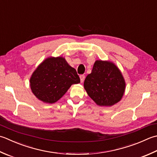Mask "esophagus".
Instances as JSON below:
<instances>
[{"label":"esophagus","instance_id":"34e87169","mask_svg":"<svg viewBox=\"0 0 157 157\" xmlns=\"http://www.w3.org/2000/svg\"><path fill=\"white\" fill-rule=\"evenodd\" d=\"M79 78H80V82L82 83L84 81V78H85V76L84 75H81L79 76Z\"/></svg>","mask_w":157,"mask_h":157}]
</instances>
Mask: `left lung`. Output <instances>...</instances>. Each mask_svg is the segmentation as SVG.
Returning a JSON list of instances; mask_svg holds the SVG:
<instances>
[{
  "label": "left lung",
  "mask_w": 157,
  "mask_h": 157,
  "mask_svg": "<svg viewBox=\"0 0 157 157\" xmlns=\"http://www.w3.org/2000/svg\"><path fill=\"white\" fill-rule=\"evenodd\" d=\"M84 87L97 105L110 107L122 99L126 83L121 70L114 63L97 60L91 73L85 79Z\"/></svg>",
  "instance_id": "1"
}]
</instances>
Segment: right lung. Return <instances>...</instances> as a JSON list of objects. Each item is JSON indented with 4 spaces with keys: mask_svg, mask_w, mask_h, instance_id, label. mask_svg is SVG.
Instances as JSON below:
<instances>
[{
    "mask_svg": "<svg viewBox=\"0 0 157 157\" xmlns=\"http://www.w3.org/2000/svg\"><path fill=\"white\" fill-rule=\"evenodd\" d=\"M80 79L76 70L62 56L48 57L36 67L30 78L34 95L45 103H54Z\"/></svg>",
    "mask_w": 157,
    "mask_h": 157,
    "instance_id": "1",
    "label": "right lung"
}]
</instances>
